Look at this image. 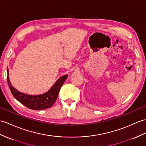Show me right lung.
<instances>
[{"mask_svg":"<svg viewBox=\"0 0 146 146\" xmlns=\"http://www.w3.org/2000/svg\"><path fill=\"white\" fill-rule=\"evenodd\" d=\"M68 75H64L56 81L55 84L52 87L48 92L40 95L32 96L27 95L19 92L13 88L10 82L9 78V70L7 69V82L9 87L11 91L13 97L20 103L24 105L29 109L34 110H42L49 108L55 103L58 96L61 87L67 78Z\"/></svg>","mask_w":146,"mask_h":146,"instance_id":"obj_1","label":"right lung"}]
</instances>
